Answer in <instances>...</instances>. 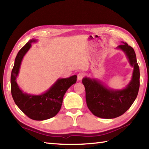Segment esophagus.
<instances>
[{"instance_id": "obj_1", "label": "esophagus", "mask_w": 149, "mask_h": 149, "mask_svg": "<svg viewBox=\"0 0 149 149\" xmlns=\"http://www.w3.org/2000/svg\"><path fill=\"white\" fill-rule=\"evenodd\" d=\"M84 77V73H83V72L79 73L78 75H77V80L78 81H81L82 79H83Z\"/></svg>"}]
</instances>
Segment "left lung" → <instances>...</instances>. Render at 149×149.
I'll return each instance as SVG.
<instances>
[{
    "label": "left lung",
    "instance_id": "8db88e82",
    "mask_svg": "<svg viewBox=\"0 0 149 149\" xmlns=\"http://www.w3.org/2000/svg\"><path fill=\"white\" fill-rule=\"evenodd\" d=\"M116 47L125 53L129 64L133 67L132 78L122 90H113L95 79L85 77L83 84L86 91L88 109L95 116L111 119L121 116L129 109L136 99L140 88V68L134 49L127 43Z\"/></svg>",
    "mask_w": 149,
    "mask_h": 149
}]
</instances>
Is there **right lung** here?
<instances>
[{
	"instance_id": "right-lung-1",
	"label": "right lung",
	"mask_w": 149,
	"mask_h": 149,
	"mask_svg": "<svg viewBox=\"0 0 149 149\" xmlns=\"http://www.w3.org/2000/svg\"><path fill=\"white\" fill-rule=\"evenodd\" d=\"M37 40H29L19 50L15 60L11 75V95L20 109L29 118L34 120H45L56 116L61 107L66 91L77 81V75L68 78L58 79L49 89L38 95L24 93L17 83L20 65L24 56L31 47V43Z\"/></svg>"
}]
</instances>
